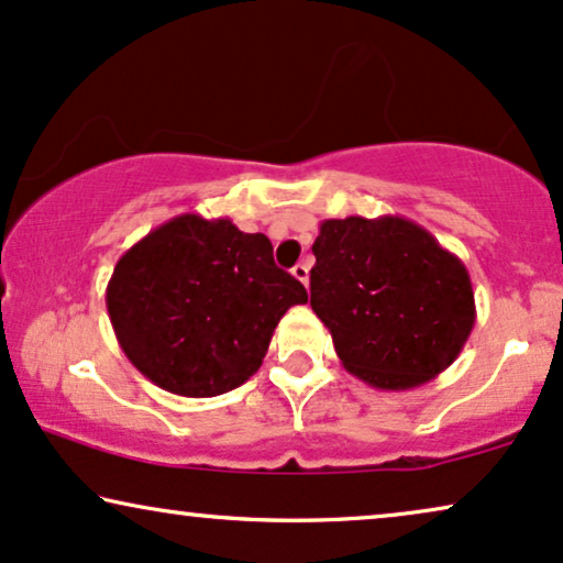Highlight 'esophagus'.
Returning <instances> with one entry per match:
<instances>
[{
  "label": "esophagus",
  "instance_id": "1",
  "mask_svg": "<svg viewBox=\"0 0 563 563\" xmlns=\"http://www.w3.org/2000/svg\"><path fill=\"white\" fill-rule=\"evenodd\" d=\"M290 273H294V277L298 283H303V286H309V265H306V262H298V265L290 269Z\"/></svg>",
  "mask_w": 563,
  "mask_h": 563
}]
</instances>
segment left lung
<instances>
[{
    "instance_id": "1",
    "label": "left lung",
    "mask_w": 563,
    "mask_h": 563,
    "mask_svg": "<svg viewBox=\"0 0 563 563\" xmlns=\"http://www.w3.org/2000/svg\"><path fill=\"white\" fill-rule=\"evenodd\" d=\"M311 309L345 372L376 389L421 387L454 364L475 324L467 267L400 216L322 220Z\"/></svg>"
}]
</instances>
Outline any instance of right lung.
I'll return each instance as SVG.
<instances>
[{
  "label": "right lung",
  "mask_w": 563,
  "mask_h": 563,
  "mask_svg": "<svg viewBox=\"0 0 563 563\" xmlns=\"http://www.w3.org/2000/svg\"><path fill=\"white\" fill-rule=\"evenodd\" d=\"M306 288L273 262L265 233L229 218H170L126 249L106 309L132 366L166 393L216 397L257 374L283 314Z\"/></svg>",
  "instance_id": "1"
}]
</instances>
